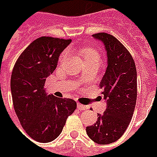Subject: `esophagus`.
I'll return each mask as SVG.
<instances>
[{
    "label": "esophagus",
    "instance_id": "obj_1",
    "mask_svg": "<svg viewBox=\"0 0 157 157\" xmlns=\"http://www.w3.org/2000/svg\"><path fill=\"white\" fill-rule=\"evenodd\" d=\"M77 108L79 110H86L87 109V107L85 106V105H81V104H77Z\"/></svg>",
    "mask_w": 157,
    "mask_h": 157
}]
</instances>
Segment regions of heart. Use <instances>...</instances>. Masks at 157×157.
<instances>
[{
	"instance_id": "1",
	"label": "heart",
	"mask_w": 157,
	"mask_h": 157,
	"mask_svg": "<svg viewBox=\"0 0 157 157\" xmlns=\"http://www.w3.org/2000/svg\"><path fill=\"white\" fill-rule=\"evenodd\" d=\"M80 54L83 58L84 62L87 61H93V60H100V53L95 48L92 47H82L80 50ZM66 52H63L60 55V61H63L65 58Z\"/></svg>"
}]
</instances>
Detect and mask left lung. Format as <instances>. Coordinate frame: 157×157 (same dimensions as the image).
<instances>
[{"instance_id": "8db88e82", "label": "left lung", "mask_w": 157, "mask_h": 157, "mask_svg": "<svg viewBox=\"0 0 157 157\" xmlns=\"http://www.w3.org/2000/svg\"><path fill=\"white\" fill-rule=\"evenodd\" d=\"M93 36L104 43L107 52V69L99 84L107 104L86 133L96 144H107L117 141L130 124L137 97V75L131 53L120 41L106 33Z\"/></svg>"}]
</instances>
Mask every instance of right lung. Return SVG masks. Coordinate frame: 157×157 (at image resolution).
Here are the masks:
<instances>
[{
  "label": "right lung",
  "mask_w": 157,
  "mask_h": 157,
  "mask_svg": "<svg viewBox=\"0 0 157 157\" xmlns=\"http://www.w3.org/2000/svg\"><path fill=\"white\" fill-rule=\"evenodd\" d=\"M71 39L43 36L21 53L13 69L11 90L16 115L24 131L34 141L49 143L63 131L76 102L47 95L45 81L56 69L61 52Z\"/></svg>",
  "instance_id": "1"
}]
</instances>
